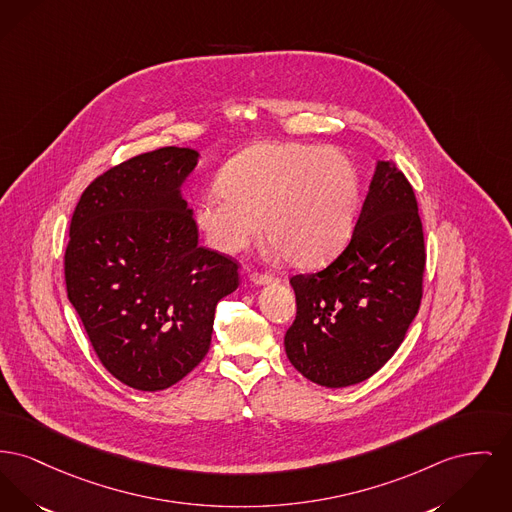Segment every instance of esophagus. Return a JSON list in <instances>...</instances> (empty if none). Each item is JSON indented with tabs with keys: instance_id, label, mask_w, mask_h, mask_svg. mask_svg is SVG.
Listing matches in <instances>:
<instances>
[{
	"instance_id": "obj_1",
	"label": "esophagus",
	"mask_w": 512,
	"mask_h": 512,
	"mask_svg": "<svg viewBox=\"0 0 512 512\" xmlns=\"http://www.w3.org/2000/svg\"><path fill=\"white\" fill-rule=\"evenodd\" d=\"M249 280H251L253 284H257V286H269V284L276 282V278L271 276V274H259V272H253V274L249 276Z\"/></svg>"
}]
</instances>
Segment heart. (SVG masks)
<instances>
[{
  "label": "heart",
  "mask_w": 512,
  "mask_h": 512,
  "mask_svg": "<svg viewBox=\"0 0 512 512\" xmlns=\"http://www.w3.org/2000/svg\"><path fill=\"white\" fill-rule=\"evenodd\" d=\"M218 190L195 205V224L212 249L236 255L263 232L272 249L300 269L336 255L360 211L356 164L334 149L265 143L234 156Z\"/></svg>",
  "instance_id": "b5f03b06"
}]
</instances>
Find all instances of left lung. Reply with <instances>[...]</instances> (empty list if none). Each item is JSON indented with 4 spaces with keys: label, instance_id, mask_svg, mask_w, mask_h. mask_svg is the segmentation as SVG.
Returning <instances> with one entry per match:
<instances>
[{
    "label": "left lung",
    "instance_id": "obj_1",
    "mask_svg": "<svg viewBox=\"0 0 512 512\" xmlns=\"http://www.w3.org/2000/svg\"><path fill=\"white\" fill-rule=\"evenodd\" d=\"M423 267L414 189L392 160H377L350 243L321 271L290 278L298 305L284 336L290 363L329 389L369 379L418 315Z\"/></svg>",
    "mask_w": 512,
    "mask_h": 512
}]
</instances>
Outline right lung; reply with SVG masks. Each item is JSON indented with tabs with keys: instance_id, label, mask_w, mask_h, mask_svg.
Returning <instances> with one entry per match:
<instances>
[{
	"instance_id": "obj_1",
	"label": "right lung",
	"mask_w": 512,
	"mask_h": 512,
	"mask_svg": "<svg viewBox=\"0 0 512 512\" xmlns=\"http://www.w3.org/2000/svg\"><path fill=\"white\" fill-rule=\"evenodd\" d=\"M193 149L129 158L92 181L71 218L67 298L102 365L137 391H162L207 356L216 303L238 265L199 245L183 185Z\"/></svg>"
}]
</instances>
